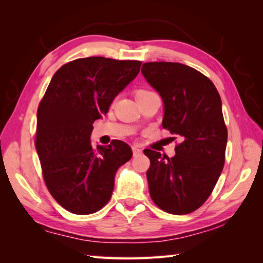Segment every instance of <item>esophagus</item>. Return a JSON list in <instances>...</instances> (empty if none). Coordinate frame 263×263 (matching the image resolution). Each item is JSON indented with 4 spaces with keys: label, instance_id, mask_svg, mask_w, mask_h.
<instances>
[{
    "label": "esophagus",
    "instance_id": "obj_1",
    "mask_svg": "<svg viewBox=\"0 0 263 263\" xmlns=\"http://www.w3.org/2000/svg\"><path fill=\"white\" fill-rule=\"evenodd\" d=\"M132 152H133V155H138V154L141 153V149L139 147H137V146H133Z\"/></svg>",
    "mask_w": 263,
    "mask_h": 263
}]
</instances>
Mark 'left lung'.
Masks as SVG:
<instances>
[{
	"instance_id": "left-lung-1",
	"label": "left lung",
	"mask_w": 263,
	"mask_h": 263,
	"mask_svg": "<svg viewBox=\"0 0 263 263\" xmlns=\"http://www.w3.org/2000/svg\"><path fill=\"white\" fill-rule=\"evenodd\" d=\"M141 73L162 99V126L181 139L173 158L144 151L151 197L163 211L186 215L203 205L224 167L228 130L220 96L206 77L180 62H145Z\"/></svg>"
}]
</instances>
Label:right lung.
<instances>
[{
	"mask_svg": "<svg viewBox=\"0 0 263 263\" xmlns=\"http://www.w3.org/2000/svg\"><path fill=\"white\" fill-rule=\"evenodd\" d=\"M140 61L89 57L57 70L37 111L35 147L53 198L77 215L109 202L117 169L132 158L126 142L94 148L92 123L140 70Z\"/></svg>",
	"mask_w": 263,
	"mask_h": 263,
	"instance_id": "add662e5",
	"label": "right lung"
}]
</instances>
